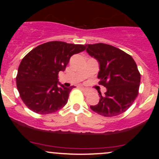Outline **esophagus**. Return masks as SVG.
Returning <instances> with one entry per match:
<instances>
[{"instance_id": "1", "label": "esophagus", "mask_w": 159, "mask_h": 159, "mask_svg": "<svg viewBox=\"0 0 159 159\" xmlns=\"http://www.w3.org/2000/svg\"><path fill=\"white\" fill-rule=\"evenodd\" d=\"M81 89L82 90L84 91V92H85V93H87V89L86 88H84V87H81Z\"/></svg>"}]
</instances>
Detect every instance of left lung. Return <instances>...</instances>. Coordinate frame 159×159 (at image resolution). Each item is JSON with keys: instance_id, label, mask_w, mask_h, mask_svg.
<instances>
[{"instance_id": "obj_1", "label": "left lung", "mask_w": 159, "mask_h": 159, "mask_svg": "<svg viewBox=\"0 0 159 159\" xmlns=\"http://www.w3.org/2000/svg\"><path fill=\"white\" fill-rule=\"evenodd\" d=\"M87 52L99 63L98 78L106 87L96 105H91L94 112L104 116H115L125 112L138 95L140 74L132 56L105 43L86 45Z\"/></svg>"}]
</instances>
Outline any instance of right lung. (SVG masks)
<instances>
[{"instance_id":"right-lung-1","label":"right lung","mask_w":159,"mask_h":159,"mask_svg":"<svg viewBox=\"0 0 159 159\" xmlns=\"http://www.w3.org/2000/svg\"><path fill=\"white\" fill-rule=\"evenodd\" d=\"M85 49L84 45L52 41L38 45L25 56L18 69L16 85L30 110L48 114L65 106L75 87L61 84L58 73L65 70L71 57Z\"/></svg>"}]
</instances>
